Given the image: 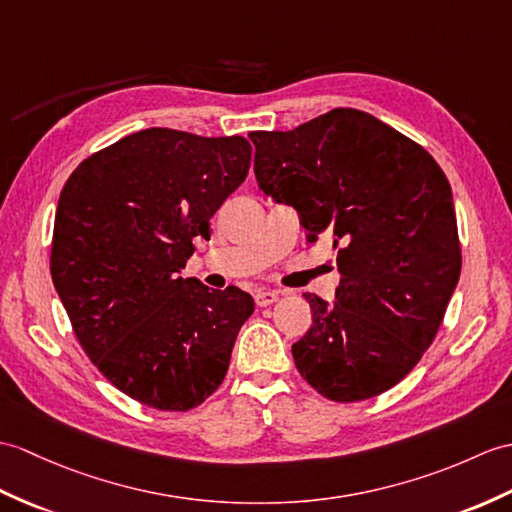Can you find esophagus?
<instances>
[{"instance_id": "esophagus-1", "label": "esophagus", "mask_w": 512, "mask_h": 512, "mask_svg": "<svg viewBox=\"0 0 512 512\" xmlns=\"http://www.w3.org/2000/svg\"><path fill=\"white\" fill-rule=\"evenodd\" d=\"M277 301H279V292H275V290H259V292L255 294L257 307H268V305L277 303Z\"/></svg>"}]
</instances>
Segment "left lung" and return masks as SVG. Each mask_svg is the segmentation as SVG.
<instances>
[{
  "instance_id": "obj_1",
  "label": "left lung",
  "mask_w": 512,
  "mask_h": 512,
  "mask_svg": "<svg viewBox=\"0 0 512 512\" xmlns=\"http://www.w3.org/2000/svg\"><path fill=\"white\" fill-rule=\"evenodd\" d=\"M248 137L261 192L299 213L307 242L325 235L338 248L336 301L305 294L312 327L292 344L294 364L331 401L377 397L417 366L456 290L447 176L419 144L355 109Z\"/></svg>"
}]
</instances>
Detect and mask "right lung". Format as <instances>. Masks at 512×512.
<instances>
[{"instance_id": "obj_1", "label": "right lung", "mask_w": 512, "mask_h": 512, "mask_svg": "<svg viewBox=\"0 0 512 512\" xmlns=\"http://www.w3.org/2000/svg\"><path fill=\"white\" fill-rule=\"evenodd\" d=\"M240 135L146 128L91 154L58 198L52 281L89 360L157 410L200 406L229 371L253 296L181 277L251 168Z\"/></svg>"}]
</instances>
